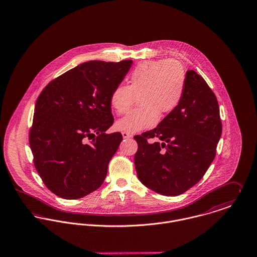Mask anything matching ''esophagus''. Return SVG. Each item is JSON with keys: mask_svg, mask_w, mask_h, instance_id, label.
<instances>
[{"mask_svg": "<svg viewBox=\"0 0 257 257\" xmlns=\"http://www.w3.org/2000/svg\"><path fill=\"white\" fill-rule=\"evenodd\" d=\"M122 136H123L124 139H129V138L132 137V135L129 134V133H127V132H122Z\"/></svg>", "mask_w": 257, "mask_h": 257, "instance_id": "1", "label": "esophagus"}]
</instances>
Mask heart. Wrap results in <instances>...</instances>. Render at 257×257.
<instances>
[{
  "instance_id": "1",
  "label": "heart",
  "mask_w": 257,
  "mask_h": 257,
  "mask_svg": "<svg viewBox=\"0 0 257 257\" xmlns=\"http://www.w3.org/2000/svg\"><path fill=\"white\" fill-rule=\"evenodd\" d=\"M186 86V73L174 59L151 60L140 63L130 75L129 86L120 84L110 94V105L117 114L125 113L139 96V107L119 119V131L135 134L153 128L159 115L165 117L180 104Z\"/></svg>"
}]
</instances>
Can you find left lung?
Masks as SVG:
<instances>
[{
  "instance_id": "obj_1",
  "label": "left lung",
  "mask_w": 257,
  "mask_h": 257,
  "mask_svg": "<svg viewBox=\"0 0 257 257\" xmlns=\"http://www.w3.org/2000/svg\"><path fill=\"white\" fill-rule=\"evenodd\" d=\"M222 135L217 97L195 71L186 72L184 95L178 107L159 125L134 139L139 180L166 196L182 194L194 186L212 164ZM159 139L163 143H149Z\"/></svg>"
}]
</instances>
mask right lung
<instances>
[{"label": "right lung", "instance_id": "1", "mask_svg": "<svg viewBox=\"0 0 257 257\" xmlns=\"http://www.w3.org/2000/svg\"><path fill=\"white\" fill-rule=\"evenodd\" d=\"M88 61L51 81L34 108L29 145L46 187L64 199H78L103 183L122 141L113 124L110 94L132 66Z\"/></svg>", "mask_w": 257, "mask_h": 257}]
</instances>
